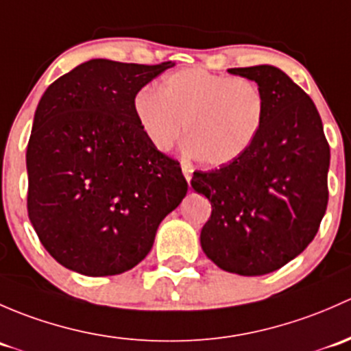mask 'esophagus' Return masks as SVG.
Instances as JSON below:
<instances>
[{
	"instance_id": "1",
	"label": "esophagus",
	"mask_w": 351,
	"mask_h": 351,
	"mask_svg": "<svg viewBox=\"0 0 351 351\" xmlns=\"http://www.w3.org/2000/svg\"><path fill=\"white\" fill-rule=\"evenodd\" d=\"M182 174L186 177L187 182H191V179H193V169L189 165H182Z\"/></svg>"
}]
</instances>
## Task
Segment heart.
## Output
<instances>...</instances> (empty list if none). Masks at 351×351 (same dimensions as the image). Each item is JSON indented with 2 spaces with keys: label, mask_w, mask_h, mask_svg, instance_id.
Returning <instances> with one entry per match:
<instances>
[{
  "label": "heart",
  "mask_w": 351,
  "mask_h": 351,
  "mask_svg": "<svg viewBox=\"0 0 351 351\" xmlns=\"http://www.w3.org/2000/svg\"><path fill=\"white\" fill-rule=\"evenodd\" d=\"M133 111L157 150H171L184 126L187 152L201 164L221 167L255 142L265 99L254 81L191 67L164 75L158 89L136 93Z\"/></svg>",
  "instance_id": "heart-1"
}]
</instances>
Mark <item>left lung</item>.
Returning <instances> with one entry per match:
<instances>
[{
	"label": "left lung",
	"instance_id": "obj_1",
	"mask_svg": "<svg viewBox=\"0 0 351 351\" xmlns=\"http://www.w3.org/2000/svg\"><path fill=\"white\" fill-rule=\"evenodd\" d=\"M255 81L265 114L238 160L194 172L211 202L201 247L219 269L263 276L295 258L316 237L328 206L330 145L313 99L274 66L228 69Z\"/></svg>",
	"mask_w": 351,
	"mask_h": 351
}]
</instances>
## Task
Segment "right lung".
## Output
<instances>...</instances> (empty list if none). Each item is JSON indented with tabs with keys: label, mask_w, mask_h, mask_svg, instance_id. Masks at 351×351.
Segmentation results:
<instances>
[{
	"label": "right lung",
	"mask_w": 351,
	"mask_h": 351,
	"mask_svg": "<svg viewBox=\"0 0 351 351\" xmlns=\"http://www.w3.org/2000/svg\"><path fill=\"white\" fill-rule=\"evenodd\" d=\"M172 62L93 59L47 88L27 147L28 218L60 265L117 276L152 250L187 193L179 162L143 135L136 93Z\"/></svg>",
	"instance_id": "right-lung-1"
}]
</instances>
